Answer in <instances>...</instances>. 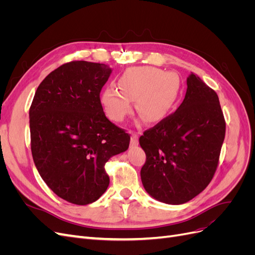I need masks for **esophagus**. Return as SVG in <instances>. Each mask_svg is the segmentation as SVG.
<instances>
[{
	"instance_id": "obj_1",
	"label": "esophagus",
	"mask_w": 255,
	"mask_h": 255,
	"mask_svg": "<svg viewBox=\"0 0 255 255\" xmlns=\"http://www.w3.org/2000/svg\"><path fill=\"white\" fill-rule=\"evenodd\" d=\"M130 144L132 145H137L138 144V135L137 134H132L130 136Z\"/></svg>"
}]
</instances>
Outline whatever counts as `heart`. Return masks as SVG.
<instances>
[{
	"label": "heart",
	"mask_w": 255,
	"mask_h": 255,
	"mask_svg": "<svg viewBox=\"0 0 255 255\" xmlns=\"http://www.w3.org/2000/svg\"><path fill=\"white\" fill-rule=\"evenodd\" d=\"M118 89L109 86L103 89L100 101L107 117L121 122L132 111L148 123L165 120L173 111L181 91V80L175 72H164L155 67L129 68L117 82Z\"/></svg>",
	"instance_id": "obj_1"
}]
</instances>
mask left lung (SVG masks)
<instances>
[{"label":"left lung","mask_w":255,"mask_h":255,"mask_svg":"<svg viewBox=\"0 0 255 255\" xmlns=\"http://www.w3.org/2000/svg\"><path fill=\"white\" fill-rule=\"evenodd\" d=\"M225 135L217 94L191 72L179 109L139 138L146 155L140 171L145 191L173 205L198 196L217 169Z\"/></svg>","instance_id":"8db88e82"}]
</instances>
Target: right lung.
Here are the masks:
<instances>
[{
  "label": "right lung",
  "instance_id": "1",
  "mask_svg": "<svg viewBox=\"0 0 255 255\" xmlns=\"http://www.w3.org/2000/svg\"><path fill=\"white\" fill-rule=\"evenodd\" d=\"M112 71L70 61L40 83L30 105L35 166L53 192L73 204L97 201L110 184L106 161L128 149L129 135L106 118L100 101Z\"/></svg>",
  "mask_w": 255,
  "mask_h": 255
}]
</instances>
